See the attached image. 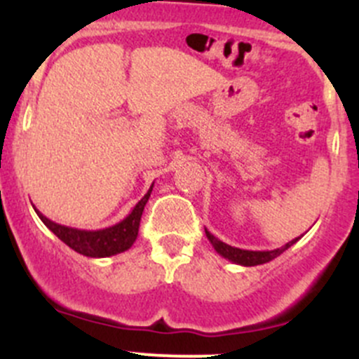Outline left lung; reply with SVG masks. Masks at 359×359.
<instances>
[{
  "instance_id": "left-lung-1",
  "label": "left lung",
  "mask_w": 359,
  "mask_h": 359,
  "mask_svg": "<svg viewBox=\"0 0 359 359\" xmlns=\"http://www.w3.org/2000/svg\"><path fill=\"white\" fill-rule=\"evenodd\" d=\"M205 233H206V238H208V241L212 243V247L215 248V252L219 253V255H222L224 259L231 260V262L240 264V266H247V267L259 266V264H266L269 262V260L276 259V257L281 255L285 250H288L293 243H297V241L300 240L299 236L295 238V240L288 241V243L283 245L281 248H274V250H241L220 241L219 238L213 236L208 229H205Z\"/></svg>"
}]
</instances>
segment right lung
Here are the masks:
<instances>
[{"mask_svg":"<svg viewBox=\"0 0 359 359\" xmlns=\"http://www.w3.org/2000/svg\"><path fill=\"white\" fill-rule=\"evenodd\" d=\"M154 186V184H153ZM153 186L149 187L144 198L133 206L132 212L121 220V222L114 224V226L106 227V229L99 231H85V229H76V227H67L62 224H57L53 220L46 219L41 212L36 210L39 219L43 220L46 227L59 238L60 241L67 245L69 248H72L74 252L81 253L85 257H111L116 253H121L125 250H128L135 243L137 234H139V226H140V217H142L144 206H146L147 200L151 196V191Z\"/></svg>","mask_w":359,"mask_h":359,"instance_id":"1","label":"right lung"}]
</instances>
